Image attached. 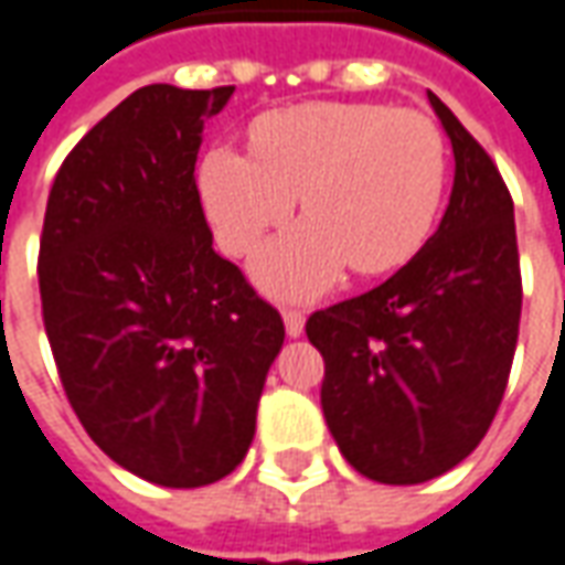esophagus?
<instances>
[{"instance_id": "1", "label": "esophagus", "mask_w": 565, "mask_h": 565, "mask_svg": "<svg viewBox=\"0 0 565 565\" xmlns=\"http://www.w3.org/2000/svg\"><path fill=\"white\" fill-rule=\"evenodd\" d=\"M284 330H287V337L296 339L302 337V330H306V315L302 311H284Z\"/></svg>"}]
</instances>
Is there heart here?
Instances as JSON below:
<instances>
[{
  "instance_id": "heart-1",
  "label": "heart",
  "mask_w": 565,
  "mask_h": 565,
  "mask_svg": "<svg viewBox=\"0 0 565 565\" xmlns=\"http://www.w3.org/2000/svg\"><path fill=\"white\" fill-rule=\"evenodd\" d=\"M254 156L214 146L199 164V192L216 244L244 256L302 220L250 263L278 299H311L342 278L404 266L434 226L447 183V149L431 118L379 104H302L250 128Z\"/></svg>"
}]
</instances>
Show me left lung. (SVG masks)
<instances>
[{
    "label": "left lung",
    "mask_w": 565,
    "mask_h": 565,
    "mask_svg": "<svg viewBox=\"0 0 565 565\" xmlns=\"http://www.w3.org/2000/svg\"><path fill=\"white\" fill-rule=\"evenodd\" d=\"M456 159L447 214L370 294L315 311L327 428L354 471L409 487L447 475L489 431L520 330L514 201L483 146L428 90Z\"/></svg>",
    "instance_id": "1"
}]
</instances>
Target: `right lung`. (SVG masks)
I'll use <instances>...</instances> for the list:
<instances>
[{
  "mask_svg": "<svg viewBox=\"0 0 565 565\" xmlns=\"http://www.w3.org/2000/svg\"><path fill=\"white\" fill-rule=\"evenodd\" d=\"M235 88L146 85L51 186L39 294L63 392L125 471L171 489L232 475L284 321L214 250L195 186L204 121Z\"/></svg>",
  "mask_w": 565,
  "mask_h": 565,
  "instance_id": "right-lung-1",
  "label": "right lung"
}]
</instances>
